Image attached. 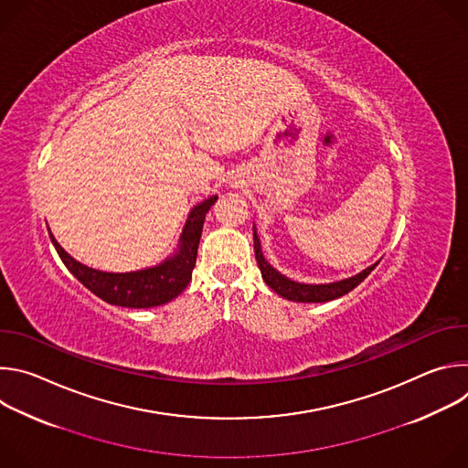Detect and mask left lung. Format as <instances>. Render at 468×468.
I'll list each match as a JSON object with an SVG mask.
<instances>
[{
    "instance_id": "obj_1",
    "label": "left lung",
    "mask_w": 468,
    "mask_h": 468,
    "mask_svg": "<svg viewBox=\"0 0 468 468\" xmlns=\"http://www.w3.org/2000/svg\"><path fill=\"white\" fill-rule=\"evenodd\" d=\"M253 250H255V259L259 264L261 276L264 280V283L269 285L274 292H278L280 296H283L285 300L291 302H302V303H318V302H329L341 298L345 294H348L350 291H354L374 269L378 266V262H374L368 269H365L363 272L348 278V280H341L335 283H322V285H307V283H298L289 280L287 276L280 274L274 266L264 259L262 251H261V240L257 237L255 226H253Z\"/></svg>"
}]
</instances>
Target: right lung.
I'll return each mask as SVG.
<instances>
[{
  "label": "right lung",
  "instance_id": "obj_1",
  "mask_svg": "<svg viewBox=\"0 0 468 468\" xmlns=\"http://www.w3.org/2000/svg\"><path fill=\"white\" fill-rule=\"evenodd\" d=\"M218 196H211L209 199H204L202 204H197L183 228V233L179 237L177 251L165 259V262L152 266V269L137 271V272H101L96 269H89V266L76 261L70 253H66L60 244L51 235L49 228V239L62 259L64 266L69 269L90 292H94L98 298L111 305L120 307H131V309H148L157 307L163 303H168L177 294L183 292V289L192 280V269L196 264L197 255V244L199 237H202L204 220L211 206Z\"/></svg>",
  "mask_w": 468,
  "mask_h": 468
}]
</instances>
